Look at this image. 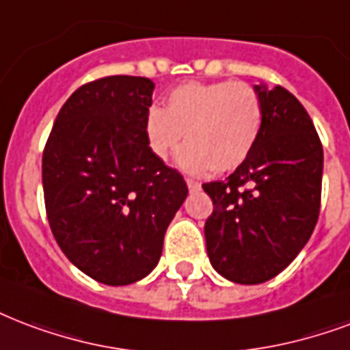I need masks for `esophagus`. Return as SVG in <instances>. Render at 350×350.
<instances>
[{
	"instance_id": "obj_1",
	"label": "esophagus",
	"mask_w": 350,
	"mask_h": 350,
	"mask_svg": "<svg viewBox=\"0 0 350 350\" xmlns=\"http://www.w3.org/2000/svg\"><path fill=\"white\" fill-rule=\"evenodd\" d=\"M187 187H189V191H200V189H202V185H200L198 181H194V180H191V178H187Z\"/></svg>"
}]
</instances>
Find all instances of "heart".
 <instances>
[{
    "instance_id": "b5f03b06",
    "label": "heart",
    "mask_w": 350,
    "mask_h": 350,
    "mask_svg": "<svg viewBox=\"0 0 350 350\" xmlns=\"http://www.w3.org/2000/svg\"><path fill=\"white\" fill-rule=\"evenodd\" d=\"M262 128V104L246 82H189L172 90L165 110L152 108L145 132L152 152L161 159L183 139L189 145L178 163L189 172H228L247 159Z\"/></svg>"
}]
</instances>
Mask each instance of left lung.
<instances>
[{
  "label": "left lung",
  "instance_id": "1",
  "mask_svg": "<svg viewBox=\"0 0 350 350\" xmlns=\"http://www.w3.org/2000/svg\"><path fill=\"white\" fill-rule=\"evenodd\" d=\"M262 128L226 181L204 183L213 200L205 244L228 281L260 284L299 255L319 217L323 146L303 104L282 86H255Z\"/></svg>",
  "mask_w": 350,
  "mask_h": 350
}]
</instances>
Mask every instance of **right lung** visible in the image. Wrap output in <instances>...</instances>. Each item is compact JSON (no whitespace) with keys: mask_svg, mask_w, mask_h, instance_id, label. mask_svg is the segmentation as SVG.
<instances>
[{"mask_svg":"<svg viewBox=\"0 0 350 350\" xmlns=\"http://www.w3.org/2000/svg\"><path fill=\"white\" fill-rule=\"evenodd\" d=\"M152 92L150 79L128 75L80 86L58 111L42 157L55 240L80 271L108 286L156 268L189 193L183 176L148 146Z\"/></svg>","mask_w":350,"mask_h":350,"instance_id":"obj_1","label":"right lung"}]
</instances>
